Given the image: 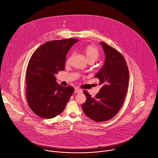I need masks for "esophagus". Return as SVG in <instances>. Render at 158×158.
Segmentation results:
<instances>
[{"label": "esophagus", "mask_w": 158, "mask_h": 158, "mask_svg": "<svg viewBox=\"0 0 158 158\" xmlns=\"http://www.w3.org/2000/svg\"><path fill=\"white\" fill-rule=\"evenodd\" d=\"M74 92H75V93H77V94H79V93H82V89L76 87V88H75V89H74Z\"/></svg>", "instance_id": "obj_1"}]
</instances>
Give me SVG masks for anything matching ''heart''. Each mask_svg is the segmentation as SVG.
Here are the masks:
<instances>
[{
    "mask_svg": "<svg viewBox=\"0 0 158 158\" xmlns=\"http://www.w3.org/2000/svg\"><path fill=\"white\" fill-rule=\"evenodd\" d=\"M83 53L88 63H94L96 60H98L100 56V52L98 50L92 45H89L86 46L83 50Z\"/></svg>",
    "mask_w": 158,
    "mask_h": 158,
    "instance_id": "b5f03b06",
    "label": "heart"
}]
</instances>
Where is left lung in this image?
Instances as JSON below:
<instances>
[{"label": "left lung", "mask_w": 158, "mask_h": 158, "mask_svg": "<svg viewBox=\"0 0 158 158\" xmlns=\"http://www.w3.org/2000/svg\"><path fill=\"white\" fill-rule=\"evenodd\" d=\"M105 54L103 66L95 74L102 88L95 98L87 92L86 102L82 108L85 114L96 122L113 118L124 101L129 80V69L123 56L105 42H100Z\"/></svg>", "instance_id": "obj_1"}]
</instances>
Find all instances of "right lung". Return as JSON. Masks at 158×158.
<instances>
[{"label": "right lung", "mask_w": 158, "mask_h": 158, "mask_svg": "<svg viewBox=\"0 0 158 158\" xmlns=\"http://www.w3.org/2000/svg\"><path fill=\"white\" fill-rule=\"evenodd\" d=\"M79 39L48 41L31 56L26 69V98L37 116L51 119L61 114L74 92L71 86L63 87L55 74L64 69L66 55Z\"/></svg>", "instance_id": "right-lung-1"}]
</instances>
